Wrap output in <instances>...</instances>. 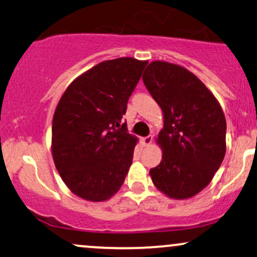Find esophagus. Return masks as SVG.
Instances as JSON below:
<instances>
[{
  "label": "esophagus",
  "mask_w": 257,
  "mask_h": 257,
  "mask_svg": "<svg viewBox=\"0 0 257 257\" xmlns=\"http://www.w3.org/2000/svg\"><path fill=\"white\" fill-rule=\"evenodd\" d=\"M153 142V136L149 135L147 138H144L142 139V145L145 146V147H148V146H151Z\"/></svg>",
  "instance_id": "34e87169"
}]
</instances>
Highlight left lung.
Masks as SVG:
<instances>
[{"label":"left lung","mask_w":257,"mask_h":257,"mask_svg":"<svg viewBox=\"0 0 257 257\" xmlns=\"http://www.w3.org/2000/svg\"><path fill=\"white\" fill-rule=\"evenodd\" d=\"M164 115L161 162L149 171L172 199H188L211 183L226 152L225 116L205 84L180 65L154 60L142 76Z\"/></svg>","instance_id":"1"}]
</instances>
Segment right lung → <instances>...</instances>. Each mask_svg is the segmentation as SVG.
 Masks as SVG:
<instances>
[{
	"instance_id": "add662e5",
	"label": "right lung",
	"mask_w": 257,
	"mask_h": 257,
	"mask_svg": "<svg viewBox=\"0 0 257 257\" xmlns=\"http://www.w3.org/2000/svg\"><path fill=\"white\" fill-rule=\"evenodd\" d=\"M147 60H105L78 76L58 103L52 122V157L73 194L105 201L124 183L138 138L121 125L126 103Z\"/></svg>"
}]
</instances>
